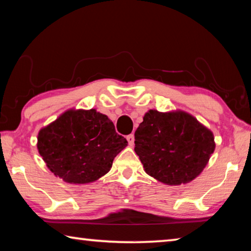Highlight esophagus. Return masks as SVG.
<instances>
[{
	"instance_id": "obj_1",
	"label": "esophagus",
	"mask_w": 251,
	"mask_h": 251,
	"mask_svg": "<svg viewBox=\"0 0 251 251\" xmlns=\"http://www.w3.org/2000/svg\"><path fill=\"white\" fill-rule=\"evenodd\" d=\"M126 139H127V142H128V145H129V146H133V145H134L135 138H134V135H133V134H130V135L127 136Z\"/></svg>"
}]
</instances>
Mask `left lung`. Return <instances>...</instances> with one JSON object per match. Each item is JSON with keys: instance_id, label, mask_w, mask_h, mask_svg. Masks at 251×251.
Instances as JSON below:
<instances>
[{"instance_id": "1", "label": "left lung", "mask_w": 251, "mask_h": 251, "mask_svg": "<svg viewBox=\"0 0 251 251\" xmlns=\"http://www.w3.org/2000/svg\"><path fill=\"white\" fill-rule=\"evenodd\" d=\"M215 147L212 131L184 110L150 109L135 131V152L144 171L171 186L201 175Z\"/></svg>"}]
</instances>
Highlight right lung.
<instances>
[{
  "mask_svg": "<svg viewBox=\"0 0 251 251\" xmlns=\"http://www.w3.org/2000/svg\"><path fill=\"white\" fill-rule=\"evenodd\" d=\"M126 146L113 122L94 108L66 110L37 135L46 166L69 184H88L104 176Z\"/></svg>",
  "mask_w": 251,
  "mask_h": 251,
  "instance_id": "1",
  "label": "right lung"
}]
</instances>
